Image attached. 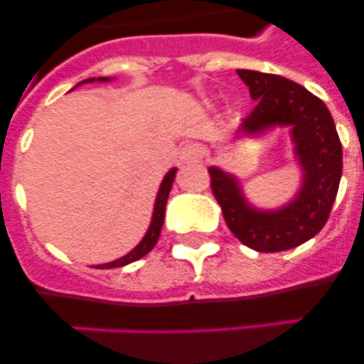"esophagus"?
<instances>
[{"label": "esophagus", "mask_w": 364, "mask_h": 364, "mask_svg": "<svg viewBox=\"0 0 364 364\" xmlns=\"http://www.w3.org/2000/svg\"><path fill=\"white\" fill-rule=\"evenodd\" d=\"M180 159L184 164H195L202 160V149L197 146V144H186L180 151Z\"/></svg>", "instance_id": "esophagus-1"}]
</instances>
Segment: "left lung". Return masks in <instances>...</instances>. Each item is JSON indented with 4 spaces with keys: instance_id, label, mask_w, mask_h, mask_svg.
Here are the masks:
<instances>
[{
    "instance_id": "obj_1",
    "label": "left lung",
    "mask_w": 364,
    "mask_h": 364,
    "mask_svg": "<svg viewBox=\"0 0 364 364\" xmlns=\"http://www.w3.org/2000/svg\"><path fill=\"white\" fill-rule=\"evenodd\" d=\"M257 104L240 122L242 134H259L273 125H290L302 186L297 197L273 211L253 208L237 178L210 167L211 191L231 233L255 252H284L301 246L326 224L343 173V147L333 118L323 100L277 74L239 69Z\"/></svg>"
}]
</instances>
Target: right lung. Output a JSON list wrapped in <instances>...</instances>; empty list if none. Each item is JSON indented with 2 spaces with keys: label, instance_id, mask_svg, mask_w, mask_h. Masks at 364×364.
Listing matches in <instances>:
<instances>
[{
  "label": "right lung",
  "instance_id": "1",
  "mask_svg": "<svg viewBox=\"0 0 364 364\" xmlns=\"http://www.w3.org/2000/svg\"><path fill=\"white\" fill-rule=\"evenodd\" d=\"M109 78H98V82H107ZM85 82H95V78H89ZM83 83V82H82ZM80 85V83H78ZM176 175V169L173 167L171 171L167 173L164 176L162 184H160L159 193H156V200H154V210H153V218H151V224H149V230H147L146 237L142 239V242L138 244L134 250H131L127 255H124L122 259L112 260V262H107V264H100L98 268L102 269H107V268H122L125 264H131L134 260L142 259L146 257L147 253L151 252L156 244L160 237V231H162V224H164V217H166V204H167V197H169V191H171V186H173V180H175Z\"/></svg>",
  "mask_w": 364,
  "mask_h": 364
}]
</instances>
